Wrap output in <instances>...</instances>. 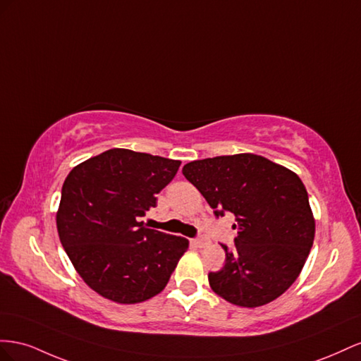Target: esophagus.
Wrapping results in <instances>:
<instances>
[{
  "label": "esophagus",
  "instance_id": "esophagus-1",
  "mask_svg": "<svg viewBox=\"0 0 361 361\" xmlns=\"http://www.w3.org/2000/svg\"><path fill=\"white\" fill-rule=\"evenodd\" d=\"M193 243L197 245V246H200V248H204V246H207L210 242H209V239H207V238H204V235H201V238L195 239V240H193Z\"/></svg>",
  "mask_w": 361,
  "mask_h": 361
}]
</instances>
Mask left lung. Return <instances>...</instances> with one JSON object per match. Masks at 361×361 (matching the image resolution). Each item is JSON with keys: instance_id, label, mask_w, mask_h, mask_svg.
Listing matches in <instances>:
<instances>
[{"instance_id": "left-lung-1", "label": "left lung", "mask_w": 361, "mask_h": 361, "mask_svg": "<svg viewBox=\"0 0 361 361\" xmlns=\"http://www.w3.org/2000/svg\"><path fill=\"white\" fill-rule=\"evenodd\" d=\"M216 218L235 216L234 248L222 245L225 264L209 274L212 289L240 307H260L283 295L302 271L314 240V219L301 178L255 154L184 164Z\"/></svg>"}]
</instances>
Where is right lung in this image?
I'll list each match as a JSON object with an SVG mask.
<instances>
[{
    "mask_svg": "<svg viewBox=\"0 0 361 361\" xmlns=\"http://www.w3.org/2000/svg\"><path fill=\"white\" fill-rule=\"evenodd\" d=\"M181 161L113 148L69 172L57 212L61 245L85 283L119 304L160 293L189 242L143 226Z\"/></svg>",
    "mask_w": 361,
    "mask_h": 361,
    "instance_id": "obj_1",
    "label": "right lung"
}]
</instances>
